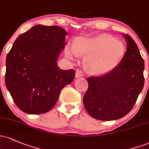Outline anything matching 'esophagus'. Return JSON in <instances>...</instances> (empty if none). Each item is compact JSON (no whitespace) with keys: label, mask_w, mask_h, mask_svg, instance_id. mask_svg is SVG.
Here are the masks:
<instances>
[{"label":"esophagus","mask_w":149,"mask_h":149,"mask_svg":"<svg viewBox=\"0 0 149 149\" xmlns=\"http://www.w3.org/2000/svg\"><path fill=\"white\" fill-rule=\"evenodd\" d=\"M84 76L83 71H81V70H78L76 73V78H82Z\"/></svg>","instance_id":"1"}]
</instances>
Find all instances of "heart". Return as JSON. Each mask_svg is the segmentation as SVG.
<instances>
[{"instance_id": "heart-1", "label": "heart", "mask_w": 149, "mask_h": 149, "mask_svg": "<svg viewBox=\"0 0 149 149\" xmlns=\"http://www.w3.org/2000/svg\"><path fill=\"white\" fill-rule=\"evenodd\" d=\"M65 53L71 58L86 55L84 65L87 71L102 75L110 72L120 63L125 54V47L120 41L106 35L91 38L79 37L75 40L74 45L67 44Z\"/></svg>"}]
</instances>
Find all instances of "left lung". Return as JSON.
Masks as SVG:
<instances>
[{
    "label": "left lung",
    "mask_w": 149,
    "mask_h": 149,
    "mask_svg": "<svg viewBox=\"0 0 149 149\" xmlns=\"http://www.w3.org/2000/svg\"><path fill=\"white\" fill-rule=\"evenodd\" d=\"M127 51L113 70L87 79L88 88L83 104L96 120L110 121L127 115L133 108L144 85V61L130 35H124Z\"/></svg>",
    "instance_id": "8db88e82"
}]
</instances>
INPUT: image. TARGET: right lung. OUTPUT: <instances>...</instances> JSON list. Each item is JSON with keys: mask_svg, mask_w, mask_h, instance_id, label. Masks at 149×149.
Masks as SVG:
<instances>
[{"mask_svg": "<svg viewBox=\"0 0 149 149\" xmlns=\"http://www.w3.org/2000/svg\"><path fill=\"white\" fill-rule=\"evenodd\" d=\"M66 31L58 26H34L15 41L6 57V87L20 110L27 114L49 112L61 91L75 77L62 70L57 58L66 46Z\"/></svg>", "mask_w": 149, "mask_h": 149, "instance_id": "add662e5", "label": "right lung"}]
</instances>
